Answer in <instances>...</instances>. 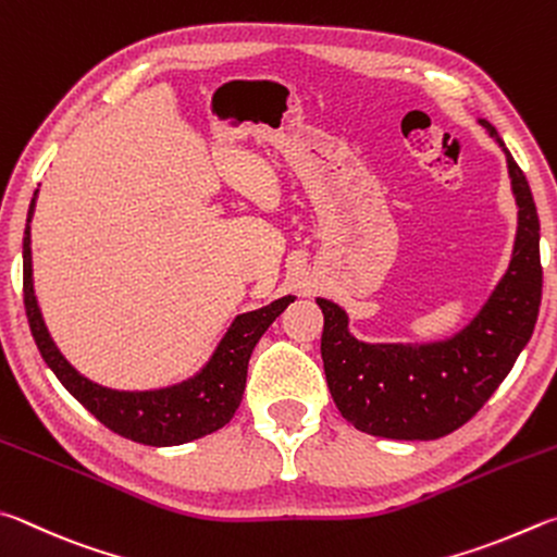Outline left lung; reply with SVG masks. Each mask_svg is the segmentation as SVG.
Here are the masks:
<instances>
[{
  "label": "left lung",
  "instance_id": "obj_1",
  "mask_svg": "<svg viewBox=\"0 0 557 557\" xmlns=\"http://www.w3.org/2000/svg\"><path fill=\"white\" fill-rule=\"evenodd\" d=\"M502 146L519 208L509 269L480 313L437 343H362L349 318L327 298L320 355L333 401L357 431L392 441H435L457 431L490 401L539 320L543 269L541 222L531 185L494 126L480 120Z\"/></svg>",
  "mask_w": 557,
  "mask_h": 557
}]
</instances>
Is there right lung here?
I'll return each instance as SVG.
<instances>
[{
    "mask_svg": "<svg viewBox=\"0 0 557 557\" xmlns=\"http://www.w3.org/2000/svg\"><path fill=\"white\" fill-rule=\"evenodd\" d=\"M36 195L38 190L34 193L32 205H28L24 230V306L38 352L46 359V364L51 367L58 382L97 421L104 423L116 435L129 437V441L141 445H183L227 425L242 404L253 347H257L273 320L284 313L288 304H294L296 298L284 296L259 310L234 318L227 333H224L220 345L214 347L212 357L205 362L200 372L181 384L151 388V392H120V388L95 384L77 372L63 357L61 349L55 347L44 323L41 308H38L32 269V227H28L34 218Z\"/></svg>",
    "mask_w": 557,
    "mask_h": 557,
    "instance_id": "obj_1",
    "label": "right lung"
}]
</instances>
